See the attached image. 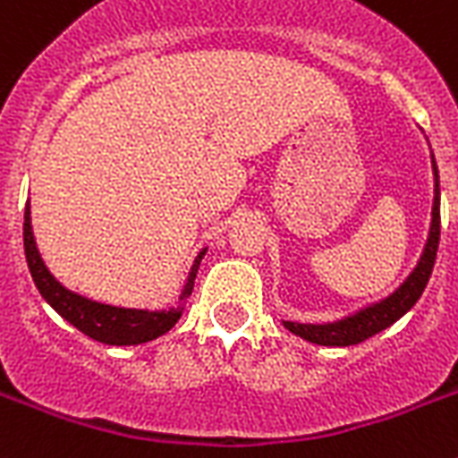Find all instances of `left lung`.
Returning <instances> with one entry per match:
<instances>
[{"instance_id": "1", "label": "left lung", "mask_w": 458, "mask_h": 458, "mask_svg": "<svg viewBox=\"0 0 458 458\" xmlns=\"http://www.w3.org/2000/svg\"><path fill=\"white\" fill-rule=\"evenodd\" d=\"M430 166H433L435 178V197L433 209H430V228L423 251L400 287L384 299L367 303V306L344 315V318L332 319V322H292L282 319V325L296 336L306 338L310 344L332 345V348H345L367 341L374 334L384 332L390 325H395L397 319L407 315L414 308V303L421 299L423 289L428 284L430 273H433L435 256H437V244H440V176H437V165H435L433 152H430Z\"/></svg>"}]
</instances>
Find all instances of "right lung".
<instances>
[{
    "mask_svg": "<svg viewBox=\"0 0 458 458\" xmlns=\"http://www.w3.org/2000/svg\"><path fill=\"white\" fill-rule=\"evenodd\" d=\"M23 244L30 275H32L37 289L42 293V299L65 322H70L74 329H80L89 338L107 345L148 344V341H155V338L169 332L171 327L176 325L181 315H183L185 299L191 296L192 287H195L197 267H199L204 254H207V247H204L195 256V261H192L191 270H188V277L183 282V289L178 293V306L150 310V308H124L113 306V303H100V301L72 292L63 282L55 280L54 273L44 263L39 249H37L35 233H32V216H30V202L25 207Z\"/></svg>",
    "mask_w": 458,
    "mask_h": 458,
    "instance_id": "add662e5",
    "label": "right lung"
}]
</instances>
